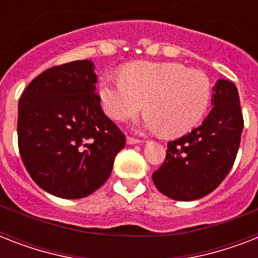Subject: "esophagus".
I'll return each instance as SVG.
<instances>
[{"mask_svg": "<svg viewBox=\"0 0 258 258\" xmlns=\"http://www.w3.org/2000/svg\"><path fill=\"white\" fill-rule=\"evenodd\" d=\"M127 143L128 145H138V143H142V141L141 139H137V138L127 137Z\"/></svg>", "mask_w": 258, "mask_h": 258, "instance_id": "esophagus-1", "label": "esophagus"}]
</instances>
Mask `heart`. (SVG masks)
I'll return each mask as SVG.
<instances>
[{"label":"heart","instance_id":"1","mask_svg":"<svg viewBox=\"0 0 258 258\" xmlns=\"http://www.w3.org/2000/svg\"><path fill=\"white\" fill-rule=\"evenodd\" d=\"M212 86L208 76L179 62H131L120 79H104L100 100L105 113L123 121L145 105V127L176 138L191 131L208 111Z\"/></svg>","mask_w":258,"mask_h":258}]
</instances>
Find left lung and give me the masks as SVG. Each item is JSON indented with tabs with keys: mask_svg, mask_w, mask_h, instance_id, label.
Returning a JSON list of instances; mask_svg holds the SVG:
<instances>
[{
	"mask_svg": "<svg viewBox=\"0 0 258 258\" xmlns=\"http://www.w3.org/2000/svg\"><path fill=\"white\" fill-rule=\"evenodd\" d=\"M212 111L191 133L167 143L163 165L153 174L162 194L194 201L216 190L236 161L244 128L240 97L232 82L213 87Z\"/></svg>",
	"mask_w": 258,
	"mask_h": 258,
	"instance_id": "1",
	"label": "left lung"
}]
</instances>
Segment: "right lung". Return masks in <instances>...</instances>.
<instances>
[{
    "label": "right lung",
    "instance_id": "add662e5",
    "mask_svg": "<svg viewBox=\"0 0 258 258\" xmlns=\"http://www.w3.org/2000/svg\"><path fill=\"white\" fill-rule=\"evenodd\" d=\"M93 62L52 67L18 101V149L32 179L60 198H83L105 183L125 135L103 112Z\"/></svg>",
    "mask_w": 258,
    "mask_h": 258
}]
</instances>
